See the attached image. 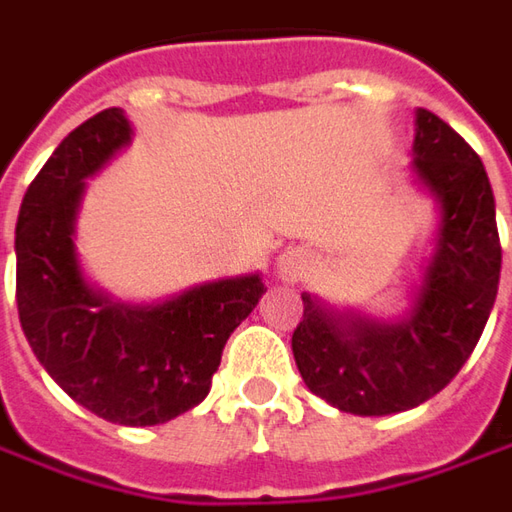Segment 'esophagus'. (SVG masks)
<instances>
[{"mask_svg":"<svg viewBox=\"0 0 512 512\" xmlns=\"http://www.w3.org/2000/svg\"><path fill=\"white\" fill-rule=\"evenodd\" d=\"M310 270V253L301 248H287L276 259V273L281 281H298Z\"/></svg>","mask_w":512,"mask_h":512,"instance_id":"34e87169","label":"esophagus"}]
</instances>
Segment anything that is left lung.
Masks as SVG:
<instances>
[{
  "mask_svg": "<svg viewBox=\"0 0 512 512\" xmlns=\"http://www.w3.org/2000/svg\"><path fill=\"white\" fill-rule=\"evenodd\" d=\"M411 168L440 205L437 245L411 310L377 321L301 293L298 372L312 394L346 414H397L442 392L471 358L499 293L496 200L479 154L434 112L417 109Z\"/></svg>",
  "mask_w": 512,
  "mask_h": 512,
  "instance_id": "obj_1",
  "label": "left lung"
}]
</instances>
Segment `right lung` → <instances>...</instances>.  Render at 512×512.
Returning <instances> with one entry per match:
<instances>
[{
  "instance_id": "add662e5",
  "label": "right lung",
  "mask_w": 512,
  "mask_h": 512,
  "mask_svg": "<svg viewBox=\"0 0 512 512\" xmlns=\"http://www.w3.org/2000/svg\"><path fill=\"white\" fill-rule=\"evenodd\" d=\"M129 140L132 123L112 106L36 174L16 222V307L33 355L75 403L109 423L157 425L208 397L231 332L267 287L250 273L135 307L89 284L75 253L84 180Z\"/></svg>"
}]
</instances>
